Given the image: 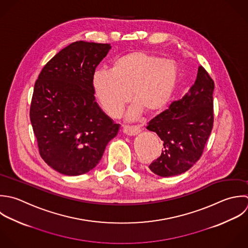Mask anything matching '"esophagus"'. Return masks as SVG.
I'll return each mask as SVG.
<instances>
[{"label":"esophagus","mask_w":248,"mask_h":248,"mask_svg":"<svg viewBox=\"0 0 248 248\" xmlns=\"http://www.w3.org/2000/svg\"><path fill=\"white\" fill-rule=\"evenodd\" d=\"M123 131L125 135H128V136H135L137 135L138 133L141 132V129L140 127L138 126H124L123 128Z\"/></svg>","instance_id":"1"}]
</instances>
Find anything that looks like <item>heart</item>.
<instances>
[{
  "label": "heart",
  "instance_id": "obj_1",
  "mask_svg": "<svg viewBox=\"0 0 248 248\" xmlns=\"http://www.w3.org/2000/svg\"><path fill=\"white\" fill-rule=\"evenodd\" d=\"M177 82L178 68L173 61L142 51L117 58L111 69L97 68L91 78L94 97L110 117L122 114L131 92L135 102L127 111L129 120L138 117L143 109H161L171 98Z\"/></svg>",
  "mask_w": 248,
  "mask_h": 248
}]
</instances>
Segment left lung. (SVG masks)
Instances as JSON below:
<instances>
[{
    "instance_id": "8db88e82",
    "label": "left lung",
    "mask_w": 248,
    "mask_h": 248,
    "mask_svg": "<svg viewBox=\"0 0 248 248\" xmlns=\"http://www.w3.org/2000/svg\"><path fill=\"white\" fill-rule=\"evenodd\" d=\"M215 83L200 65L189 92L152 119L147 126L163 141L160 156L149 168L160 177H172L189 170L201 157L214 126Z\"/></svg>"
}]
</instances>
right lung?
<instances>
[{
	"instance_id": "right-lung-1",
	"label": "right lung",
	"mask_w": 248,
	"mask_h": 248,
	"mask_svg": "<svg viewBox=\"0 0 248 248\" xmlns=\"http://www.w3.org/2000/svg\"><path fill=\"white\" fill-rule=\"evenodd\" d=\"M111 49L108 43L76 41L56 54L34 84L30 119L39 155L57 172L79 176L93 169L119 132L98 106L93 72Z\"/></svg>"
}]
</instances>
